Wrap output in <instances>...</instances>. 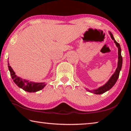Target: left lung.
Segmentation results:
<instances>
[{
    "label": "left lung",
    "instance_id": "left-lung-1",
    "mask_svg": "<svg viewBox=\"0 0 131 131\" xmlns=\"http://www.w3.org/2000/svg\"><path fill=\"white\" fill-rule=\"evenodd\" d=\"M109 34L111 36V38H112L115 44L117 47H118V65H117V68L116 69V71H115L114 73L112 75V76L110 77V79L108 80V81L106 83L105 85H103L102 87H99L97 88L96 90H94L93 91H90L89 90H88V91L89 92H92L94 94H102L105 93V92L109 90H110L113 87L114 85L116 84V81L118 80V78L119 77V72L121 69V67H122V64H123V57L121 56V49L120 47V45H119V43H117V42L115 40V39L114 38L113 36L112 33L109 32Z\"/></svg>",
    "mask_w": 131,
    "mask_h": 131
}]
</instances>
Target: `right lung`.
<instances>
[{
  "instance_id": "add662e5",
  "label": "right lung",
  "mask_w": 131,
  "mask_h": 131,
  "mask_svg": "<svg viewBox=\"0 0 131 131\" xmlns=\"http://www.w3.org/2000/svg\"><path fill=\"white\" fill-rule=\"evenodd\" d=\"M8 67L12 78L15 84L18 85V87L22 88L25 91L29 92H35L39 91L43 89L46 85L45 83H34V82L26 80L25 79H21L15 74L14 70H13V69L8 63Z\"/></svg>"
}]
</instances>
